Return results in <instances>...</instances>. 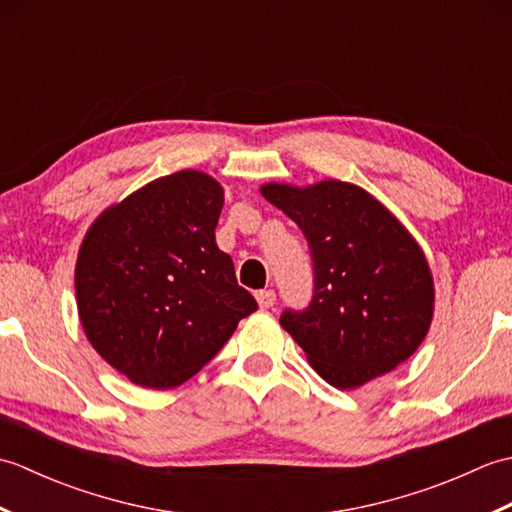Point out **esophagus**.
Segmentation results:
<instances>
[{"instance_id":"34e87169","label":"esophagus","mask_w":512,"mask_h":512,"mask_svg":"<svg viewBox=\"0 0 512 512\" xmlns=\"http://www.w3.org/2000/svg\"><path fill=\"white\" fill-rule=\"evenodd\" d=\"M255 299H257V303H259V308L262 310H270L275 306V301H277V295L273 290H259L257 295H255Z\"/></svg>"}]
</instances>
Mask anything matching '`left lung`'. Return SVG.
<instances>
[{"label":"left lung","instance_id":"8db88e82","mask_svg":"<svg viewBox=\"0 0 512 512\" xmlns=\"http://www.w3.org/2000/svg\"><path fill=\"white\" fill-rule=\"evenodd\" d=\"M259 191L299 224L312 250V303L284 312L281 328L314 372L356 389L407 361L436 308L427 255L407 226L352 182H266Z\"/></svg>","mask_w":512,"mask_h":512}]
</instances>
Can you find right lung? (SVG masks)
I'll return each instance as SVG.
<instances>
[{
    "instance_id": "obj_1",
    "label": "right lung",
    "mask_w": 512,
    "mask_h": 512,
    "mask_svg": "<svg viewBox=\"0 0 512 512\" xmlns=\"http://www.w3.org/2000/svg\"><path fill=\"white\" fill-rule=\"evenodd\" d=\"M224 189L182 169L96 215L74 266L76 310L90 345L138 387L182 385L257 310L215 244Z\"/></svg>"
}]
</instances>
